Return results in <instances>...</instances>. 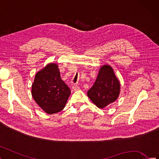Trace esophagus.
<instances>
[{
  "mask_svg": "<svg viewBox=\"0 0 159 159\" xmlns=\"http://www.w3.org/2000/svg\"><path fill=\"white\" fill-rule=\"evenodd\" d=\"M79 89H80V88L78 87V85H74L72 86V90H73V91L75 92V91H78V90H79Z\"/></svg>",
  "mask_w": 159,
  "mask_h": 159,
  "instance_id": "obj_1",
  "label": "esophagus"
}]
</instances>
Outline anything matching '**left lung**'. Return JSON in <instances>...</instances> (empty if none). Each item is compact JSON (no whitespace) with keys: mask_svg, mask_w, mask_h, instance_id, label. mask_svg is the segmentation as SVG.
<instances>
[{"mask_svg":"<svg viewBox=\"0 0 159 159\" xmlns=\"http://www.w3.org/2000/svg\"><path fill=\"white\" fill-rule=\"evenodd\" d=\"M120 84L110 66L100 68L95 83L87 93L92 102L99 108H104L118 99Z\"/></svg>","mask_w":159,"mask_h":159,"instance_id":"8db88e82","label":"left lung"}]
</instances>
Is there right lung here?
<instances>
[{
    "mask_svg": "<svg viewBox=\"0 0 159 159\" xmlns=\"http://www.w3.org/2000/svg\"><path fill=\"white\" fill-rule=\"evenodd\" d=\"M31 94L39 106L49 114L64 108L71 91L61 78L58 65L50 63L37 73Z\"/></svg>",
    "mask_w": 159,
    "mask_h": 159,
    "instance_id": "add662e5",
    "label": "right lung"
}]
</instances>
